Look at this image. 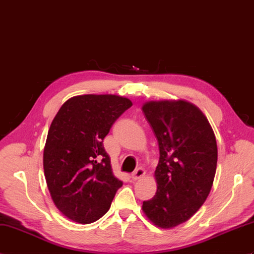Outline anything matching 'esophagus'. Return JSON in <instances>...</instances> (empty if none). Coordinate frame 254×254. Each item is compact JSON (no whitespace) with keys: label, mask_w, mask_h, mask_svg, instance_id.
<instances>
[{"label":"esophagus","mask_w":254,"mask_h":254,"mask_svg":"<svg viewBox=\"0 0 254 254\" xmlns=\"http://www.w3.org/2000/svg\"><path fill=\"white\" fill-rule=\"evenodd\" d=\"M145 170L141 169V168H138L136 171H134V172L132 173V180L133 181H138L140 179H143L145 176Z\"/></svg>","instance_id":"34e87169"}]
</instances>
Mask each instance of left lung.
<instances>
[{
  "instance_id": "left-lung-1",
  "label": "left lung",
  "mask_w": 254,
  "mask_h": 254,
  "mask_svg": "<svg viewBox=\"0 0 254 254\" xmlns=\"http://www.w3.org/2000/svg\"><path fill=\"white\" fill-rule=\"evenodd\" d=\"M158 140L157 191L143 202L160 228L188 221L208 198L217 164V145L207 117L187 100H150L141 106Z\"/></svg>"
}]
</instances>
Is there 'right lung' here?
I'll list each match as a JSON object with an SVG mask.
<instances>
[{
	"label": "right lung",
	"mask_w": 254,
	"mask_h": 254,
	"mask_svg": "<svg viewBox=\"0 0 254 254\" xmlns=\"http://www.w3.org/2000/svg\"><path fill=\"white\" fill-rule=\"evenodd\" d=\"M133 104L113 94L69 98L53 119L43 152L47 187L69 220L90 224L110 208L122 181L111 169L103 140Z\"/></svg>",
	"instance_id": "right-lung-1"
}]
</instances>
